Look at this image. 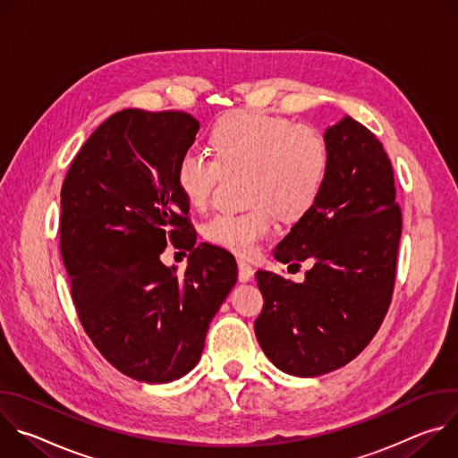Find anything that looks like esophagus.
Returning <instances> with one entry per match:
<instances>
[{
	"instance_id": "esophagus-1",
	"label": "esophagus",
	"mask_w": 458,
	"mask_h": 458,
	"mask_svg": "<svg viewBox=\"0 0 458 458\" xmlns=\"http://www.w3.org/2000/svg\"><path fill=\"white\" fill-rule=\"evenodd\" d=\"M237 268H239V281L241 283H248V281L253 279V268L246 259L237 260Z\"/></svg>"
}]
</instances>
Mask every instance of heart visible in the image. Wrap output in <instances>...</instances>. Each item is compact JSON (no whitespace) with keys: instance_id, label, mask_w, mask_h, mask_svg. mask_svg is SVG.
<instances>
[{"instance_id":"heart-1","label":"heart","mask_w":458,"mask_h":458,"mask_svg":"<svg viewBox=\"0 0 458 458\" xmlns=\"http://www.w3.org/2000/svg\"><path fill=\"white\" fill-rule=\"evenodd\" d=\"M214 157L184 150L175 165V186L191 208H203L221 170H248L242 212H219L201 226L203 237L239 255H251L274 228V212L283 219L308 214L324 190L330 148L315 128L295 126L286 117L260 112H233L210 130Z\"/></svg>"}]
</instances>
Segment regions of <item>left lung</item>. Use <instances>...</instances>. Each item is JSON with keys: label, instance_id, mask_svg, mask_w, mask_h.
<instances>
[{"label": "left lung", "instance_id": "left-lung-1", "mask_svg": "<svg viewBox=\"0 0 458 458\" xmlns=\"http://www.w3.org/2000/svg\"><path fill=\"white\" fill-rule=\"evenodd\" d=\"M330 170L320 198L276 246L304 283L259 270L265 306L255 337L284 373L317 377L353 360L375 337L395 288L403 214L377 136L346 115L324 134Z\"/></svg>", "mask_w": 458, "mask_h": 458}]
</instances>
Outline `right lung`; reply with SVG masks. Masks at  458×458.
<instances>
[{
    "label": "right lung",
    "mask_w": 458,
    "mask_h": 458,
    "mask_svg": "<svg viewBox=\"0 0 458 458\" xmlns=\"http://www.w3.org/2000/svg\"><path fill=\"white\" fill-rule=\"evenodd\" d=\"M199 121L126 108L85 141L61 186L59 248L83 330L123 375L165 384L199 362L210 320L237 281L225 248L195 244L175 165ZM190 250L184 276L158 257Z\"/></svg>",
    "instance_id": "obj_1"
}]
</instances>
